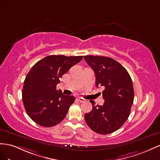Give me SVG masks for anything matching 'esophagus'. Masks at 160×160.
<instances>
[{
    "label": "esophagus",
    "mask_w": 160,
    "mask_h": 160,
    "mask_svg": "<svg viewBox=\"0 0 160 160\" xmlns=\"http://www.w3.org/2000/svg\"><path fill=\"white\" fill-rule=\"evenodd\" d=\"M76 100H78V101L80 102H85V99H84V98H80V97L76 98Z\"/></svg>",
    "instance_id": "1"
}]
</instances>
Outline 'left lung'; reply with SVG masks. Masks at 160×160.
<instances>
[{
    "instance_id": "obj_1",
    "label": "left lung",
    "mask_w": 160,
    "mask_h": 160,
    "mask_svg": "<svg viewBox=\"0 0 160 160\" xmlns=\"http://www.w3.org/2000/svg\"><path fill=\"white\" fill-rule=\"evenodd\" d=\"M84 58L95 73L96 86L104 88L102 105H95L94 100H90L92 110L84 115L86 122L98 134L113 133L130 115L134 100L131 76L124 67L111 58L86 56Z\"/></svg>"
}]
</instances>
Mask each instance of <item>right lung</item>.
Wrapping results in <instances>:
<instances>
[{"label": "right lung", "mask_w": 160, "mask_h": 160, "mask_svg": "<svg viewBox=\"0 0 160 160\" xmlns=\"http://www.w3.org/2000/svg\"><path fill=\"white\" fill-rule=\"evenodd\" d=\"M82 58L52 55L36 63L26 76L22 102L27 115L39 125L55 126L66 116L74 97L63 95L56 86L60 82L59 78Z\"/></svg>", "instance_id": "1"}]
</instances>
